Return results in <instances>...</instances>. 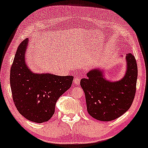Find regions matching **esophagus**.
Segmentation results:
<instances>
[{
    "label": "esophagus",
    "instance_id": "esophagus-1",
    "mask_svg": "<svg viewBox=\"0 0 148 148\" xmlns=\"http://www.w3.org/2000/svg\"><path fill=\"white\" fill-rule=\"evenodd\" d=\"M80 82H81V79H79V77H74V84H76V85H79V83H80Z\"/></svg>",
    "mask_w": 148,
    "mask_h": 148
}]
</instances>
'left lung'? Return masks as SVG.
<instances>
[{"instance_id":"obj_1","label":"left lung","mask_w":148,"mask_h":148,"mask_svg":"<svg viewBox=\"0 0 148 148\" xmlns=\"http://www.w3.org/2000/svg\"><path fill=\"white\" fill-rule=\"evenodd\" d=\"M126 62L127 71L120 81H108L99 69H92L86 79L81 80L87 110L92 117L110 121L120 117L131 107L136 93L138 69L135 57L130 53L126 56Z\"/></svg>"}]
</instances>
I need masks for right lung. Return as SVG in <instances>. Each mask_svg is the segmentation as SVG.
<instances>
[{"label": "right lung", "instance_id": "obj_1", "mask_svg": "<svg viewBox=\"0 0 148 148\" xmlns=\"http://www.w3.org/2000/svg\"><path fill=\"white\" fill-rule=\"evenodd\" d=\"M28 41L25 39L18 47L10 69V86L19 113L27 120L40 123L51 118L56 101L70 88L74 77L31 72L25 60Z\"/></svg>", "mask_w": 148, "mask_h": 148}]
</instances>
